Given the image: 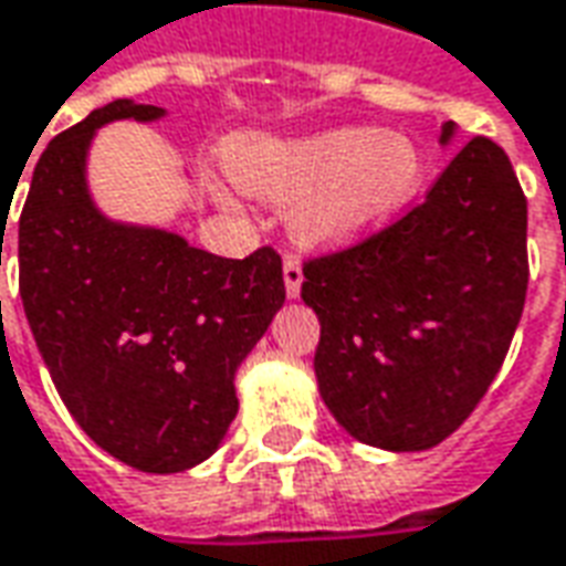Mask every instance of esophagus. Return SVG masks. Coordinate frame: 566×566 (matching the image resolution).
I'll return each mask as SVG.
<instances>
[{"label": "esophagus", "mask_w": 566, "mask_h": 566, "mask_svg": "<svg viewBox=\"0 0 566 566\" xmlns=\"http://www.w3.org/2000/svg\"><path fill=\"white\" fill-rule=\"evenodd\" d=\"M300 284H303V266H300V260L296 256H284V291L287 296L300 294Z\"/></svg>", "instance_id": "34e87169"}]
</instances>
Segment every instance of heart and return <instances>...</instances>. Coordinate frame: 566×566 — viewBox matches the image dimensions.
<instances>
[{
	"instance_id": "heart-1",
	"label": "heart",
	"mask_w": 566,
	"mask_h": 566,
	"mask_svg": "<svg viewBox=\"0 0 566 566\" xmlns=\"http://www.w3.org/2000/svg\"><path fill=\"white\" fill-rule=\"evenodd\" d=\"M229 174L251 196L291 201V232L303 244H343L417 196L422 156L398 134L339 128L306 140H242Z\"/></svg>"
}]
</instances>
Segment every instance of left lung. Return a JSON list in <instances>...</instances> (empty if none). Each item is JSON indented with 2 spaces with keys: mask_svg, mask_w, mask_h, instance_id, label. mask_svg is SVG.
<instances>
[{
  "mask_svg": "<svg viewBox=\"0 0 566 566\" xmlns=\"http://www.w3.org/2000/svg\"><path fill=\"white\" fill-rule=\"evenodd\" d=\"M527 275L524 189L503 146L472 137L405 217L303 263L327 410L370 448L441 444L500 374Z\"/></svg>",
  "mask_w": 566,
  "mask_h": 566,
  "instance_id": "8db88e82",
  "label": "left lung"
}]
</instances>
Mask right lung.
Masks as SVG:
<instances>
[{
	"label": "right lung",
	"instance_id": "add662e5",
	"mask_svg": "<svg viewBox=\"0 0 566 566\" xmlns=\"http://www.w3.org/2000/svg\"><path fill=\"white\" fill-rule=\"evenodd\" d=\"M161 116L113 101L57 134L18 223L23 312L54 389L97 448L149 475L192 469L220 448L239 413L235 370L284 303L272 248L229 260L94 208V132Z\"/></svg>",
	"mask_w": 566,
	"mask_h": 566
}]
</instances>
